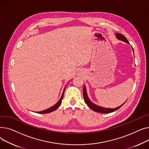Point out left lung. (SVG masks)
<instances>
[{"instance_id":"left-lung-1","label":"left lung","mask_w":149,"mask_h":149,"mask_svg":"<svg viewBox=\"0 0 149 149\" xmlns=\"http://www.w3.org/2000/svg\"><path fill=\"white\" fill-rule=\"evenodd\" d=\"M115 36H116V37L118 38V40L123 41L124 42H126V43L129 44V42H128L126 37L124 36L123 34H120V33H115ZM132 50H133V52H134L133 48H132ZM83 97H84V99L86 103L88 104V106L92 109V110H93V111H95V112L103 113H111V112H113L114 111H116V110L119 109L126 102V101H127L126 100V101H125V102L123 104H121V106L117 107H115V108H106V107L98 106L96 104L92 102V101L90 100V99L89 98V97L88 96V94H87L86 88L85 85H84V87H83Z\"/></svg>"}]
</instances>
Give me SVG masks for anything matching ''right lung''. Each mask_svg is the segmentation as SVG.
Masks as SVG:
<instances>
[{
	"instance_id": "obj_1",
	"label": "right lung",
	"mask_w": 149,
	"mask_h": 149,
	"mask_svg": "<svg viewBox=\"0 0 149 149\" xmlns=\"http://www.w3.org/2000/svg\"><path fill=\"white\" fill-rule=\"evenodd\" d=\"M66 87V86H65V88H64L63 91V93H62V95H61L60 100H58V101L56 104H55L52 107L46 109V110H44V111H40V112H37L38 113H50V112H52V111H54L55 110H56V109L60 106V105L61 103V101H62V99H63V96H64V93H65V91Z\"/></svg>"
}]
</instances>
